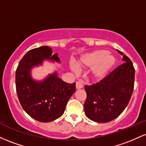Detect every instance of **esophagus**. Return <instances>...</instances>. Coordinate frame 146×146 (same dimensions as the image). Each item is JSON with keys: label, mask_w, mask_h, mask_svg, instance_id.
I'll use <instances>...</instances> for the list:
<instances>
[{"label": "esophagus", "mask_w": 146, "mask_h": 146, "mask_svg": "<svg viewBox=\"0 0 146 146\" xmlns=\"http://www.w3.org/2000/svg\"><path fill=\"white\" fill-rule=\"evenodd\" d=\"M83 88V84H82V82L80 81H78V82H76V88L77 89H81Z\"/></svg>", "instance_id": "1"}]
</instances>
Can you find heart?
Masks as SVG:
<instances>
[{"label":"heart","instance_id":"heart-1","mask_svg":"<svg viewBox=\"0 0 146 146\" xmlns=\"http://www.w3.org/2000/svg\"><path fill=\"white\" fill-rule=\"evenodd\" d=\"M115 62L113 56L105 50H96L84 54L78 62V66L82 68L92 67L90 71V78L94 80H101L106 75ZM76 72L77 69L72 67Z\"/></svg>","mask_w":146,"mask_h":146}]
</instances>
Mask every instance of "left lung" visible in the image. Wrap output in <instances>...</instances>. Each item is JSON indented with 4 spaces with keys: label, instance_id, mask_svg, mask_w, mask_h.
Returning a JSON list of instances; mask_svg holds the SVG:
<instances>
[{
    "label": "left lung",
    "instance_id": "obj_1",
    "mask_svg": "<svg viewBox=\"0 0 146 146\" xmlns=\"http://www.w3.org/2000/svg\"><path fill=\"white\" fill-rule=\"evenodd\" d=\"M123 62L99 82L85 86L84 111L89 119L106 123L117 117L129 104L135 82L133 62L122 52Z\"/></svg>",
    "mask_w": 146,
    "mask_h": 146
}]
</instances>
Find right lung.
<instances>
[{
  "instance_id": "obj_1",
  "label": "right lung",
  "mask_w": 146,
  "mask_h": 146,
  "mask_svg": "<svg viewBox=\"0 0 146 146\" xmlns=\"http://www.w3.org/2000/svg\"><path fill=\"white\" fill-rule=\"evenodd\" d=\"M44 60L60 62L52 48L41 46L29 51L19 62L15 72V86L22 108L31 117L41 122L55 120L64 113L66 103L75 92V83L68 84L54 72L41 82L33 80V67L42 64Z\"/></svg>"
}]
</instances>
